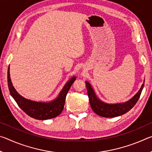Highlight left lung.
I'll return each instance as SVG.
<instances>
[{
    "instance_id": "1",
    "label": "left lung",
    "mask_w": 152,
    "mask_h": 152,
    "mask_svg": "<svg viewBox=\"0 0 152 152\" xmlns=\"http://www.w3.org/2000/svg\"><path fill=\"white\" fill-rule=\"evenodd\" d=\"M85 82L87 92H88L90 104H91L92 109L99 116L108 118L119 117L120 115L127 113L129 110L132 109L135 106L139 99H140L141 91H142L144 86L143 82V84L141 85V88L137 92V93L130 100H129L128 101L123 102V103L108 104L106 102H102L101 100H100L96 96L93 88H92V87L88 82L86 81Z\"/></svg>"
}]
</instances>
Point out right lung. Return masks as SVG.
<instances>
[{"mask_svg": "<svg viewBox=\"0 0 152 152\" xmlns=\"http://www.w3.org/2000/svg\"><path fill=\"white\" fill-rule=\"evenodd\" d=\"M76 78L75 76H73L70 79V80L68 81L56 99L51 102H43L33 101L25 99L20 95L12 86L10 78L9 67L8 68V74H7V80H8L10 94L16 101L18 106L29 117L38 120L52 119L58 116L62 112L65 104L66 94Z\"/></svg>", "mask_w": 152, "mask_h": 152, "instance_id": "obj_1", "label": "right lung"}]
</instances>
